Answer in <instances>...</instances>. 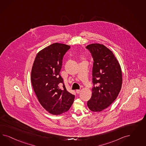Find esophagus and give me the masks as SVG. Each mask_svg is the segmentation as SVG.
Wrapping results in <instances>:
<instances>
[{
    "instance_id": "esophagus-1",
    "label": "esophagus",
    "mask_w": 146,
    "mask_h": 146,
    "mask_svg": "<svg viewBox=\"0 0 146 146\" xmlns=\"http://www.w3.org/2000/svg\"><path fill=\"white\" fill-rule=\"evenodd\" d=\"M80 92H81V91H80V90H79V89H78V90H76V93H77V94H79Z\"/></svg>"
}]
</instances>
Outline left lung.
<instances>
[{
	"mask_svg": "<svg viewBox=\"0 0 146 146\" xmlns=\"http://www.w3.org/2000/svg\"><path fill=\"white\" fill-rule=\"evenodd\" d=\"M86 48L93 58L92 95L87 106L90 110L100 112L117 98L121 88L122 73L115 55L106 46L92 44Z\"/></svg>",
	"mask_w": 146,
	"mask_h": 146,
	"instance_id": "obj_1",
	"label": "left lung"
}]
</instances>
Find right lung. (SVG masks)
<instances>
[{"label":"right lung","instance_id":"1","mask_svg":"<svg viewBox=\"0 0 146 146\" xmlns=\"http://www.w3.org/2000/svg\"><path fill=\"white\" fill-rule=\"evenodd\" d=\"M70 48L58 43L50 45L37 53L32 67L31 84L36 96L52 115L66 112L74 100L75 95L67 90L60 74L63 57Z\"/></svg>","mask_w":146,"mask_h":146}]
</instances>
